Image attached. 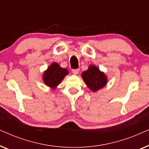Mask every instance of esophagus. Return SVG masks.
I'll use <instances>...</instances> for the list:
<instances>
[{
  "label": "esophagus",
  "instance_id": "34e87169",
  "mask_svg": "<svg viewBox=\"0 0 149 149\" xmlns=\"http://www.w3.org/2000/svg\"><path fill=\"white\" fill-rule=\"evenodd\" d=\"M72 72L74 74H78L79 73V69H73L72 70Z\"/></svg>",
  "mask_w": 149,
  "mask_h": 149
}]
</instances>
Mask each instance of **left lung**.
I'll use <instances>...</instances> for the list:
<instances>
[{
	"label": "left lung",
	"mask_w": 149,
	"mask_h": 149,
	"mask_svg": "<svg viewBox=\"0 0 149 149\" xmlns=\"http://www.w3.org/2000/svg\"><path fill=\"white\" fill-rule=\"evenodd\" d=\"M81 77L88 88L93 92L103 88L108 82L105 73L93 64L89 65L88 69L82 72Z\"/></svg>",
	"instance_id": "8db88e82"
}]
</instances>
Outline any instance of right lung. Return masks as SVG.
<instances>
[{
	"mask_svg": "<svg viewBox=\"0 0 149 149\" xmlns=\"http://www.w3.org/2000/svg\"><path fill=\"white\" fill-rule=\"evenodd\" d=\"M68 73L66 68H62L58 63L53 62L44 71L42 77V81L51 89H56Z\"/></svg>",
	"mask_w": 149,
	"mask_h": 149,
	"instance_id": "1",
	"label": "right lung"
}]
</instances>
